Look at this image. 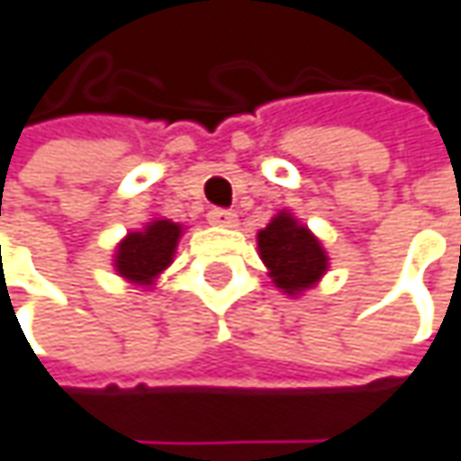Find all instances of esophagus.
<instances>
[{
  "label": "esophagus",
  "instance_id": "esophagus-1",
  "mask_svg": "<svg viewBox=\"0 0 461 461\" xmlns=\"http://www.w3.org/2000/svg\"><path fill=\"white\" fill-rule=\"evenodd\" d=\"M210 222L212 225H217V228H233L236 222H239V214L233 212V210H222V207H214V210H210Z\"/></svg>",
  "mask_w": 461,
  "mask_h": 461
}]
</instances>
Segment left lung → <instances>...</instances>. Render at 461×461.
Listing matches in <instances>:
<instances>
[{
    "label": "left lung",
    "instance_id": "obj_1",
    "mask_svg": "<svg viewBox=\"0 0 461 461\" xmlns=\"http://www.w3.org/2000/svg\"><path fill=\"white\" fill-rule=\"evenodd\" d=\"M259 257L283 294L299 296L328 270V254L312 230L291 212H278L257 233Z\"/></svg>",
    "mask_w": 461,
    "mask_h": 461
}]
</instances>
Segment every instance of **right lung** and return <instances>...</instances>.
Instances as JSON below:
<instances>
[{
	"instance_id": "add662e5",
	"label": "right lung",
	"mask_w": 461,
	"mask_h": 461,
	"mask_svg": "<svg viewBox=\"0 0 461 461\" xmlns=\"http://www.w3.org/2000/svg\"><path fill=\"white\" fill-rule=\"evenodd\" d=\"M183 228L170 220H151L144 230L128 233L115 251L117 276L139 285H151L154 278L170 267Z\"/></svg>"
}]
</instances>
